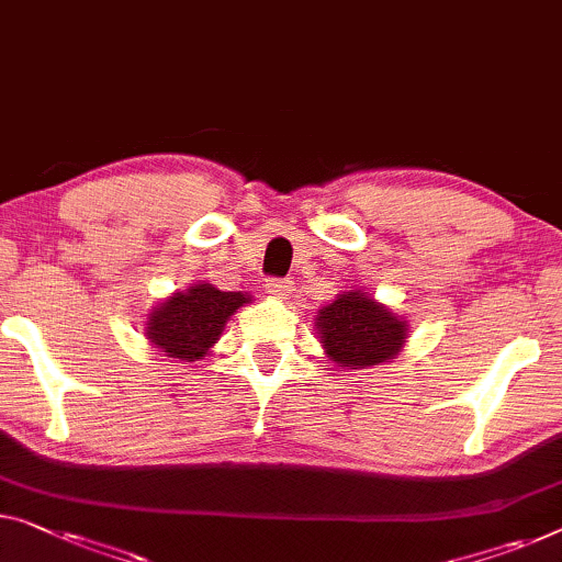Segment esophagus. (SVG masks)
Here are the masks:
<instances>
[{
	"label": "esophagus",
	"mask_w": 562,
	"mask_h": 562,
	"mask_svg": "<svg viewBox=\"0 0 562 562\" xmlns=\"http://www.w3.org/2000/svg\"><path fill=\"white\" fill-rule=\"evenodd\" d=\"M292 290H295V282H292L290 278L288 280H282V278L267 280V292L278 300H288L292 295Z\"/></svg>",
	"instance_id": "34e87169"
}]
</instances>
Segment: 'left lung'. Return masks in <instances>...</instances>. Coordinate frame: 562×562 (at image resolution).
Instances as JSON below:
<instances>
[{"label": "left lung", "instance_id": "8db88e82", "mask_svg": "<svg viewBox=\"0 0 562 562\" xmlns=\"http://www.w3.org/2000/svg\"><path fill=\"white\" fill-rule=\"evenodd\" d=\"M315 330L330 361L342 368H371L401 353L408 325L363 290H350L317 310Z\"/></svg>", "mask_w": 562, "mask_h": 562}]
</instances>
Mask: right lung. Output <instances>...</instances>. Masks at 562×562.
Returning <instances> with one entry per match:
<instances>
[{"label":"right lung","instance_id":"right-lung-1","mask_svg":"<svg viewBox=\"0 0 562 562\" xmlns=\"http://www.w3.org/2000/svg\"><path fill=\"white\" fill-rule=\"evenodd\" d=\"M249 300L247 292H224L196 282L154 307L146 321V338L169 358L199 361L220 340L229 317Z\"/></svg>","mask_w":562,"mask_h":562}]
</instances>
